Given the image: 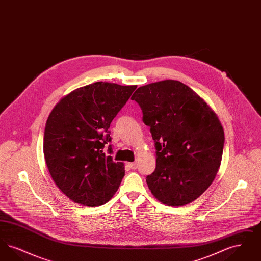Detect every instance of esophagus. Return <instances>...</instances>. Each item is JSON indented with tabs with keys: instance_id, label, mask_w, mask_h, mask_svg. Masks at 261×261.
Returning a JSON list of instances; mask_svg holds the SVG:
<instances>
[{
	"instance_id": "obj_1",
	"label": "esophagus",
	"mask_w": 261,
	"mask_h": 261,
	"mask_svg": "<svg viewBox=\"0 0 261 261\" xmlns=\"http://www.w3.org/2000/svg\"><path fill=\"white\" fill-rule=\"evenodd\" d=\"M128 166L131 169H136L137 167H138V164H137V162H128Z\"/></svg>"
}]
</instances>
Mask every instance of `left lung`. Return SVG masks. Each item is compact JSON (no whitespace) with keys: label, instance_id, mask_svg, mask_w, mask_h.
<instances>
[{"label":"left lung","instance_id":"obj_1","mask_svg":"<svg viewBox=\"0 0 261 261\" xmlns=\"http://www.w3.org/2000/svg\"><path fill=\"white\" fill-rule=\"evenodd\" d=\"M154 141L156 164L147 176L162 203L182 206L213 182L223 153L224 131L217 115L190 87L163 80L138 88L131 97Z\"/></svg>","mask_w":261,"mask_h":261}]
</instances>
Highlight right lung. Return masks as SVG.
<instances>
[{
	"mask_svg": "<svg viewBox=\"0 0 261 261\" xmlns=\"http://www.w3.org/2000/svg\"><path fill=\"white\" fill-rule=\"evenodd\" d=\"M136 85L96 82L62 98L50 113L44 132V155L50 176L76 203L99 206L112 199L125 170L105 146L112 142V119ZM112 154V145L108 147Z\"/></svg>",
	"mask_w": 261,
	"mask_h": 261,
	"instance_id": "right-lung-1",
	"label": "right lung"
}]
</instances>
